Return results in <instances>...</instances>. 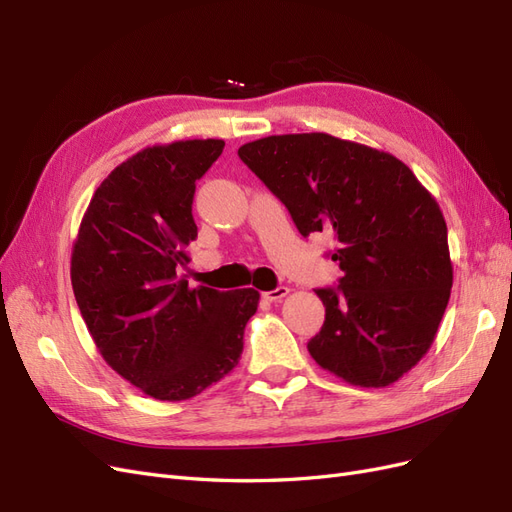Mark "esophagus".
<instances>
[{"label":"esophagus","instance_id":"esophagus-1","mask_svg":"<svg viewBox=\"0 0 512 512\" xmlns=\"http://www.w3.org/2000/svg\"><path fill=\"white\" fill-rule=\"evenodd\" d=\"M288 292H290V288H288V286H277L275 290L262 292V297H265L267 301H280V299H284V297H286Z\"/></svg>","mask_w":512,"mask_h":512}]
</instances>
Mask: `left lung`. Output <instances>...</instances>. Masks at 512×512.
Wrapping results in <instances>:
<instances>
[{"mask_svg": "<svg viewBox=\"0 0 512 512\" xmlns=\"http://www.w3.org/2000/svg\"><path fill=\"white\" fill-rule=\"evenodd\" d=\"M239 158L286 205L303 237L331 232L344 275L316 288L324 324L307 350L354 386H389L423 359L448 305L444 215L391 153L331 134L267 136Z\"/></svg>", "mask_w": 512, "mask_h": 512, "instance_id": "8db88e82", "label": "left lung"}]
</instances>
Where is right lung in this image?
<instances>
[{
	"label": "right lung",
	"mask_w": 512,
	"mask_h": 512,
	"mask_svg": "<svg viewBox=\"0 0 512 512\" xmlns=\"http://www.w3.org/2000/svg\"><path fill=\"white\" fill-rule=\"evenodd\" d=\"M224 141H177L138 151L108 175L72 250L76 305L121 378L160 401H183L228 376L241 359L254 288H190L177 275L198 228L196 181Z\"/></svg>",
	"instance_id": "1"
}]
</instances>
